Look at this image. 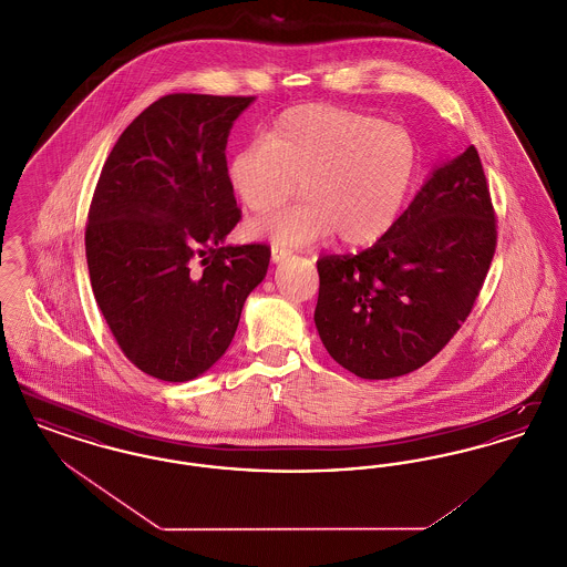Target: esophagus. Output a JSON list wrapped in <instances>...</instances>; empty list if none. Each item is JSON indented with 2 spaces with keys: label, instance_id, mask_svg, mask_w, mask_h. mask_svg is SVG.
Listing matches in <instances>:
<instances>
[{
  "label": "esophagus",
  "instance_id": "obj_1",
  "mask_svg": "<svg viewBox=\"0 0 567 567\" xmlns=\"http://www.w3.org/2000/svg\"><path fill=\"white\" fill-rule=\"evenodd\" d=\"M289 255H291L289 250H285V248H278V246H271V261H274V264H280V261H285Z\"/></svg>",
  "mask_w": 567,
  "mask_h": 567
}]
</instances>
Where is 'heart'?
<instances>
[{"label":"heart","instance_id":"b5f03b06","mask_svg":"<svg viewBox=\"0 0 567 567\" xmlns=\"http://www.w3.org/2000/svg\"><path fill=\"white\" fill-rule=\"evenodd\" d=\"M419 169V142L402 125L308 104L282 112L266 137L238 148L227 178L250 213L285 204L301 183L306 202L255 220V236L289 248L336 231L340 243L365 246L395 225Z\"/></svg>","mask_w":567,"mask_h":567}]
</instances>
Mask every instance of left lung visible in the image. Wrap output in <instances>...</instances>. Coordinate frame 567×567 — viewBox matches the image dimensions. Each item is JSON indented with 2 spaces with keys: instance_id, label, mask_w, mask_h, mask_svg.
<instances>
[{
  "instance_id": "obj_1",
  "label": "left lung",
  "mask_w": 567,
  "mask_h": 567,
  "mask_svg": "<svg viewBox=\"0 0 567 567\" xmlns=\"http://www.w3.org/2000/svg\"><path fill=\"white\" fill-rule=\"evenodd\" d=\"M495 246L485 169L470 146L433 169L374 246L317 261L315 323L324 349L359 378L419 370L470 317Z\"/></svg>"
}]
</instances>
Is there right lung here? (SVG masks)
<instances>
[{"label": "right lung", "instance_id": "1", "mask_svg": "<svg viewBox=\"0 0 567 567\" xmlns=\"http://www.w3.org/2000/svg\"><path fill=\"white\" fill-rule=\"evenodd\" d=\"M255 97L172 93L116 140L84 231L95 301L125 357L185 382L229 349L268 244H223L238 225L225 146Z\"/></svg>", "mask_w": 567, "mask_h": 567}]
</instances>
